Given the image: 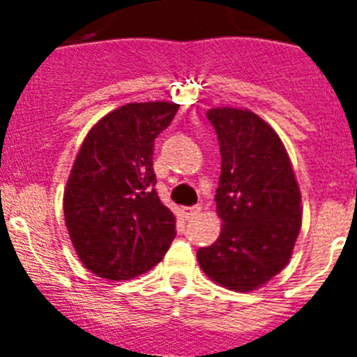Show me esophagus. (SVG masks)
<instances>
[{
  "label": "esophagus",
  "instance_id": "34e87169",
  "mask_svg": "<svg viewBox=\"0 0 357 357\" xmlns=\"http://www.w3.org/2000/svg\"><path fill=\"white\" fill-rule=\"evenodd\" d=\"M200 209L202 207L200 206H191V207H184V209H182V214H184V218H193V216H197L198 213H200Z\"/></svg>",
  "mask_w": 357,
  "mask_h": 357
}]
</instances>
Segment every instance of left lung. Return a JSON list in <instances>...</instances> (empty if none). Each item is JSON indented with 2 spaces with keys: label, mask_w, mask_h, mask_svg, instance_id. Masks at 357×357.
<instances>
[{
  "label": "left lung",
  "mask_w": 357,
  "mask_h": 357,
  "mask_svg": "<svg viewBox=\"0 0 357 357\" xmlns=\"http://www.w3.org/2000/svg\"><path fill=\"white\" fill-rule=\"evenodd\" d=\"M222 153L216 211L222 234L197 252L207 277L250 291L288 264L301 232V191L286 148L250 110L211 109Z\"/></svg>",
  "instance_id": "obj_1"
}]
</instances>
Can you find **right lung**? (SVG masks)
I'll return each mask as SVG.
<instances>
[{"instance_id":"right-lung-1","label":"right lung","mask_w":357,"mask_h":357,"mask_svg":"<svg viewBox=\"0 0 357 357\" xmlns=\"http://www.w3.org/2000/svg\"><path fill=\"white\" fill-rule=\"evenodd\" d=\"M178 105L128 103L91 128L73 164L64 218L87 270L127 280L155 266L175 239V216L155 191L153 144Z\"/></svg>"}]
</instances>
